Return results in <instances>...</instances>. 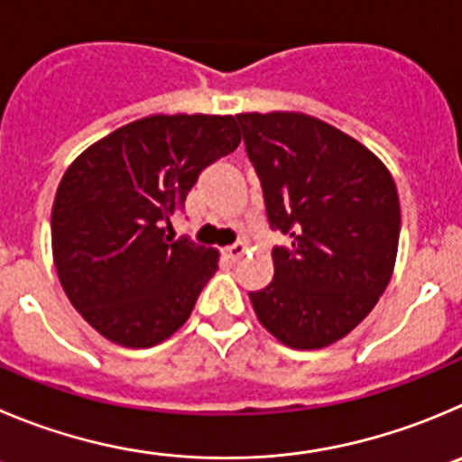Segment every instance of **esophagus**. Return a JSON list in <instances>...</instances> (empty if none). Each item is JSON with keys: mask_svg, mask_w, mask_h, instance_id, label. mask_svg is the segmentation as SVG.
Segmentation results:
<instances>
[{"mask_svg": "<svg viewBox=\"0 0 462 462\" xmlns=\"http://www.w3.org/2000/svg\"><path fill=\"white\" fill-rule=\"evenodd\" d=\"M226 257L227 260H232V262H236V260H241V257L245 255V245L244 244H235V245H227L226 251Z\"/></svg>", "mask_w": 462, "mask_h": 462, "instance_id": "obj_1", "label": "esophagus"}]
</instances>
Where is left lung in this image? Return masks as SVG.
Instances as JSON below:
<instances>
[{
	"mask_svg": "<svg viewBox=\"0 0 462 462\" xmlns=\"http://www.w3.org/2000/svg\"><path fill=\"white\" fill-rule=\"evenodd\" d=\"M273 230L275 275L251 291L260 323L284 346L346 337L378 303L399 248L401 207L385 163L342 129L299 111L236 114Z\"/></svg>",
	"mask_w": 462,
	"mask_h": 462,
	"instance_id": "1",
	"label": "left lung"
}]
</instances>
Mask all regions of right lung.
Segmentation results:
<instances>
[{
    "instance_id": "add662e5",
    "label": "right lung",
    "mask_w": 462,
    "mask_h": 462,
    "mask_svg": "<svg viewBox=\"0 0 462 462\" xmlns=\"http://www.w3.org/2000/svg\"><path fill=\"white\" fill-rule=\"evenodd\" d=\"M241 143L235 116L154 114L95 141L63 172L51 255L77 312L109 342L148 348L182 328L218 251L166 236L198 175Z\"/></svg>"
}]
</instances>
